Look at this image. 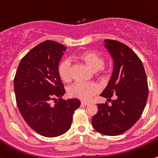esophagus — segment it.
<instances>
[{"label":"esophagus","mask_w":158,"mask_h":158,"mask_svg":"<svg viewBox=\"0 0 158 158\" xmlns=\"http://www.w3.org/2000/svg\"><path fill=\"white\" fill-rule=\"evenodd\" d=\"M89 104V103H87V102H84V101H81V105H83V106H87V105H88Z\"/></svg>","instance_id":"34e87169"}]
</instances>
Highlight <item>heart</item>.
Returning a JSON list of instances; mask_svg holds the SVG:
<instances>
[{
  "label": "heart",
  "mask_w": 158,
  "mask_h": 158,
  "mask_svg": "<svg viewBox=\"0 0 158 158\" xmlns=\"http://www.w3.org/2000/svg\"><path fill=\"white\" fill-rule=\"evenodd\" d=\"M77 61L85 64L91 70L95 71V76L103 80L110 74L111 68L104 63V57L102 54L91 50L81 51L74 56ZM57 74L63 82L69 83L72 80L71 64L68 60H62L57 66ZM98 87L94 83L81 84L76 83L68 88V93L71 98H77L84 101H87L98 92Z\"/></svg>",
  "instance_id": "b5f03b06"
}]
</instances>
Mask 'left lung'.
<instances>
[{
	"mask_svg": "<svg viewBox=\"0 0 158 158\" xmlns=\"http://www.w3.org/2000/svg\"><path fill=\"white\" fill-rule=\"evenodd\" d=\"M105 42L114 59V72L101 96L111 104H97L92 125L101 134L116 136L129 130L141 116L148 100V80L142 61L132 49L118 40Z\"/></svg>",
	"mask_w": 158,
	"mask_h": 158,
	"instance_id": "8db88e82",
	"label": "left lung"
}]
</instances>
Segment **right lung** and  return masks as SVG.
Segmentation results:
<instances>
[{
  "label": "right lung",
  "instance_id": "right-lung-1",
  "mask_svg": "<svg viewBox=\"0 0 158 158\" xmlns=\"http://www.w3.org/2000/svg\"><path fill=\"white\" fill-rule=\"evenodd\" d=\"M66 50L53 40L39 44L21 59L14 79L19 111L28 126L44 137H57L68 131L81 105L77 99H61L65 90L57 66ZM54 99L56 104L52 105Z\"/></svg>",
  "mask_w": 158,
  "mask_h": 158
}]
</instances>
